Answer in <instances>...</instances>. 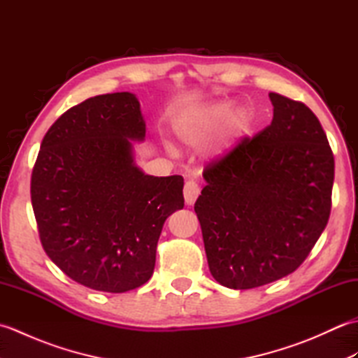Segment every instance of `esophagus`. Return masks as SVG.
Returning a JSON list of instances; mask_svg holds the SVG:
<instances>
[{"label": "esophagus", "instance_id": "1", "mask_svg": "<svg viewBox=\"0 0 358 358\" xmlns=\"http://www.w3.org/2000/svg\"><path fill=\"white\" fill-rule=\"evenodd\" d=\"M183 194H185L186 203L187 204H194L196 201V199H199V195H200V185L196 183V181H194V180L186 181Z\"/></svg>", "mask_w": 358, "mask_h": 358}]
</instances>
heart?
Instances as JSON below:
<instances>
[{
	"mask_svg": "<svg viewBox=\"0 0 358 358\" xmlns=\"http://www.w3.org/2000/svg\"><path fill=\"white\" fill-rule=\"evenodd\" d=\"M227 112H229L227 106H217V108L204 110L199 117H195L183 126V129H181V136H183L185 141H187L189 144L203 143L204 140L209 138V135L217 131V127L222 124V121L227 115ZM249 121L250 117L246 110L240 109L232 113V117L227 120L224 127L226 138H235V136L241 135L248 129Z\"/></svg>",
	"mask_w": 358,
	"mask_h": 358,
	"instance_id": "heart-1",
	"label": "heart"
}]
</instances>
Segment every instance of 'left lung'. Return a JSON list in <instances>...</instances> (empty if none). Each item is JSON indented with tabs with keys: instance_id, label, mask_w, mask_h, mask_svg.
<instances>
[{
	"instance_id": "8db88e82",
	"label": "left lung",
	"mask_w": 358,
	"mask_h": 358,
	"mask_svg": "<svg viewBox=\"0 0 358 358\" xmlns=\"http://www.w3.org/2000/svg\"><path fill=\"white\" fill-rule=\"evenodd\" d=\"M269 98L272 123L206 164L194 206L212 277L231 289L299 269L331 214L334 154L320 121L305 103Z\"/></svg>"
}]
</instances>
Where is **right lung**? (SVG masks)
<instances>
[{"mask_svg":"<svg viewBox=\"0 0 358 358\" xmlns=\"http://www.w3.org/2000/svg\"><path fill=\"white\" fill-rule=\"evenodd\" d=\"M144 135L135 95H96L66 110L38 152L30 199L43 249L95 291L146 283L166 218L185 206L181 175L152 177L134 164L131 140Z\"/></svg>","mask_w":358,"mask_h":358,"instance_id":"1","label":"right lung"}]
</instances>
